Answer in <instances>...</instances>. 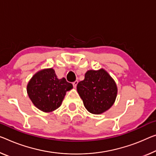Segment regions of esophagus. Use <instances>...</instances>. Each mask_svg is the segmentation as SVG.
<instances>
[{
    "label": "esophagus",
    "instance_id": "34e87169",
    "mask_svg": "<svg viewBox=\"0 0 156 156\" xmlns=\"http://www.w3.org/2000/svg\"><path fill=\"white\" fill-rule=\"evenodd\" d=\"M77 83H78V81H74V82L73 83V86L75 88H76V85H77Z\"/></svg>",
    "mask_w": 156,
    "mask_h": 156
}]
</instances>
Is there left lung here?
<instances>
[{
	"instance_id": "obj_1",
	"label": "left lung",
	"mask_w": 156,
	"mask_h": 156,
	"mask_svg": "<svg viewBox=\"0 0 156 156\" xmlns=\"http://www.w3.org/2000/svg\"><path fill=\"white\" fill-rule=\"evenodd\" d=\"M76 89L86 109L94 114L108 110L117 94L116 83L103 69L86 72L84 80L78 83Z\"/></svg>"
}]
</instances>
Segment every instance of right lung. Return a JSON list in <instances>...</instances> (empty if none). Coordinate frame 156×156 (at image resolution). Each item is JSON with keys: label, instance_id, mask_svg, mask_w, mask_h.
Masks as SVG:
<instances>
[{"label": "right lung", "instance_id": "add662e5", "mask_svg": "<svg viewBox=\"0 0 156 156\" xmlns=\"http://www.w3.org/2000/svg\"><path fill=\"white\" fill-rule=\"evenodd\" d=\"M73 84L65 78L58 80L52 68L46 69L33 76L27 86V93L35 107L42 112L58 109Z\"/></svg>", "mask_w": 156, "mask_h": 156}]
</instances>
